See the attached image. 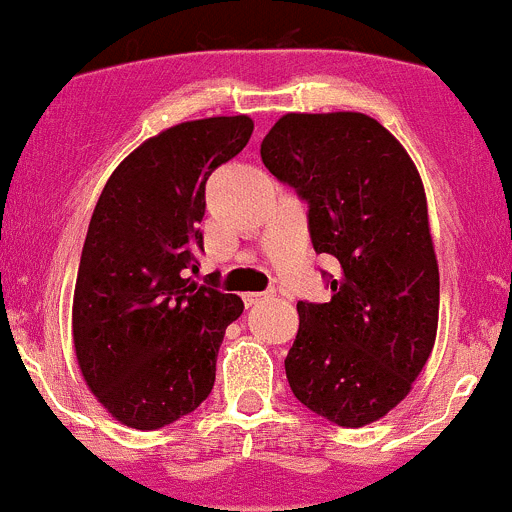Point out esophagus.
Returning a JSON list of instances; mask_svg holds the SVG:
<instances>
[{
	"instance_id": "obj_1",
	"label": "esophagus",
	"mask_w": 512,
	"mask_h": 512,
	"mask_svg": "<svg viewBox=\"0 0 512 512\" xmlns=\"http://www.w3.org/2000/svg\"><path fill=\"white\" fill-rule=\"evenodd\" d=\"M273 291H251V293H244V303L246 306H256V303L266 301V298H271Z\"/></svg>"
}]
</instances>
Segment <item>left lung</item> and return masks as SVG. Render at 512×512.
<instances>
[{"mask_svg": "<svg viewBox=\"0 0 512 512\" xmlns=\"http://www.w3.org/2000/svg\"><path fill=\"white\" fill-rule=\"evenodd\" d=\"M276 179L308 201L313 249L341 263L331 301H298L293 396L343 428L411 393L438 333V258L426 189L401 141L358 111L283 114L261 141Z\"/></svg>", "mask_w": 512, "mask_h": 512, "instance_id": "left-lung-1", "label": "left lung"}]
</instances>
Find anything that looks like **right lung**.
<instances>
[{"label": "right lung", "instance_id": "right-lung-1", "mask_svg": "<svg viewBox=\"0 0 512 512\" xmlns=\"http://www.w3.org/2000/svg\"><path fill=\"white\" fill-rule=\"evenodd\" d=\"M254 119L181 121L136 146L91 214L72 303L79 371L114 421L156 430L196 411L216 381L234 293L199 286L206 179L251 139Z\"/></svg>", "mask_w": 512, "mask_h": 512}]
</instances>
